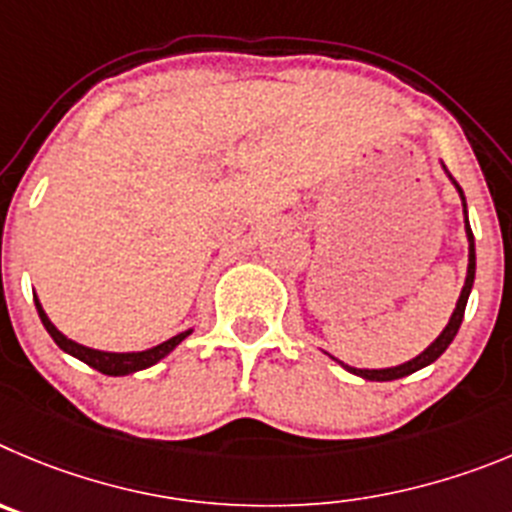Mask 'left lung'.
Returning a JSON list of instances; mask_svg holds the SVG:
<instances>
[{"label": "left lung", "instance_id": "obj_1", "mask_svg": "<svg viewBox=\"0 0 512 512\" xmlns=\"http://www.w3.org/2000/svg\"><path fill=\"white\" fill-rule=\"evenodd\" d=\"M446 170V168H444ZM451 178V176H449ZM451 183L457 186L459 196H462V206H464V229H467V242H469V265H467V280H464V288L462 293H459V301H457V308H454V313H451L449 324L444 326V331H441L439 336H436L434 342L428 344L426 349H423L418 357L408 359V362H403V365L398 367H385V370H357V367H349L344 365V362H339V365L344 367L347 372H352V375H359L365 377V380H372V382H388V380H398V377H405V375H413L416 370H421V367L431 365V362H436V359L441 357V354L446 352V347H449L451 342H454V336H457L459 326H462V319H464V308H467V298L469 293H472V285H474V267H477V257H474V234H472V227H469V219H467V201H464V193L462 188H459V183L451 178Z\"/></svg>", "mask_w": 512, "mask_h": 512}]
</instances>
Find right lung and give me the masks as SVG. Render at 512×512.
I'll list each match as a JSON object with an SVG mask.
<instances>
[{"mask_svg":"<svg viewBox=\"0 0 512 512\" xmlns=\"http://www.w3.org/2000/svg\"><path fill=\"white\" fill-rule=\"evenodd\" d=\"M35 308H38V316H40V321H43L45 331L53 336V342L58 344L63 352L71 354V357H76V359H81V362H86L89 367L99 370L101 375H112V377L132 375V372H140V370H147V367L158 365L160 359L168 357V354L173 352V349H176L178 344H181L183 339H186V336L193 331V329L181 331V334L170 336L168 342L158 344V347L145 349V352H101V349H91V347H84V344L73 342V339H68L66 334H61V331L55 329L53 321L48 319V313L43 311V306H40L38 298H35Z\"/></svg>","mask_w":512,"mask_h":512,"instance_id":"add662e5","label":"right lung"}]
</instances>
